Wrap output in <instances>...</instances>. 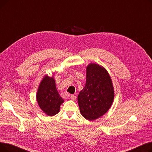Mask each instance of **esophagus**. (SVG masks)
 I'll use <instances>...</instances> for the list:
<instances>
[{
  "mask_svg": "<svg viewBox=\"0 0 152 152\" xmlns=\"http://www.w3.org/2000/svg\"><path fill=\"white\" fill-rule=\"evenodd\" d=\"M70 98H71V99L72 100H73V101H75L76 100V97L75 96V95H70Z\"/></svg>",
  "mask_w": 152,
  "mask_h": 152,
  "instance_id": "obj_1",
  "label": "esophagus"
}]
</instances>
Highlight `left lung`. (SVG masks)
I'll return each mask as SVG.
<instances>
[{"instance_id":"1","label":"left lung","mask_w":152,"mask_h":152,"mask_svg":"<svg viewBox=\"0 0 152 152\" xmlns=\"http://www.w3.org/2000/svg\"><path fill=\"white\" fill-rule=\"evenodd\" d=\"M112 81L107 69L95 63L86 68V83L77 96L82 116L87 120H95L105 114L114 100Z\"/></svg>"}]
</instances>
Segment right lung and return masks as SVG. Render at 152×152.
<instances>
[{"label": "right lung", "mask_w": 152, "mask_h": 152, "mask_svg": "<svg viewBox=\"0 0 152 152\" xmlns=\"http://www.w3.org/2000/svg\"><path fill=\"white\" fill-rule=\"evenodd\" d=\"M36 100L40 108L47 115L53 116L59 112L64 100L56 88L53 76L45 75L43 77L38 87Z\"/></svg>", "instance_id": "add662e5"}]
</instances>
